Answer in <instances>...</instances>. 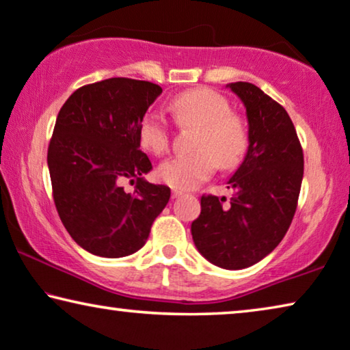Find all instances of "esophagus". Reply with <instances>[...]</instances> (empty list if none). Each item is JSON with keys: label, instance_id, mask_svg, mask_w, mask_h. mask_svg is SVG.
I'll list each match as a JSON object with an SVG mask.
<instances>
[{"label": "esophagus", "instance_id": "1", "mask_svg": "<svg viewBox=\"0 0 350 350\" xmlns=\"http://www.w3.org/2000/svg\"><path fill=\"white\" fill-rule=\"evenodd\" d=\"M182 195H184V191L182 190H173V198H179Z\"/></svg>", "mask_w": 350, "mask_h": 350}]
</instances>
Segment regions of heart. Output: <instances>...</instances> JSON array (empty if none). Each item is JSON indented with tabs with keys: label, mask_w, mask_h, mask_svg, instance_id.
Instances as JSON below:
<instances>
[{
	"label": "heart",
	"mask_w": 350,
	"mask_h": 350,
	"mask_svg": "<svg viewBox=\"0 0 350 350\" xmlns=\"http://www.w3.org/2000/svg\"><path fill=\"white\" fill-rule=\"evenodd\" d=\"M171 111L182 127H200L193 154H179L161 161L157 176L173 189L190 190L213 174L217 165L231 170L243 160L248 150V130L232 114L228 98L208 88H193L171 100ZM139 144L155 155L166 152L171 129L160 113H146L138 125Z\"/></svg>",
	"instance_id": "obj_1"
}]
</instances>
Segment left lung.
Masks as SVG:
<instances>
[{
    "mask_svg": "<svg viewBox=\"0 0 350 350\" xmlns=\"http://www.w3.org/2000/svg\"><path fill=\"white\" fill-rule=\"evenodd\" d=\"M243 102L248 150L228 180L234 195H202L191 223L198 252L221 269L239 270L272 253L294 218L304 179V150L286 109L247 81L229 83Z\"/></svg>",
    "mask_w": 350,
    "mask_h": 350,
    "instance_id": "left-lung-1",
    "label": "left lung"
}]
</instances>
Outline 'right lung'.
I'll use <instances>...</instances> for the list:
<instances>
[{"label":"right lung","mask_w":350,"mask_h":350,"mask_svg":"<svg viewBox=\"0 0 350 350\" xmlns=\"http://www.w3.org/2000/svg\"><path fill=\"white\" fill-rule=\"evenodd\" d=\"M160 94L155 83L108 78L78 88L56 118L46 155L55 206L70 237L96 256L138 252L170 201V187L144 180L152 163L138 139ZM124 180L135 184L132 193Z\"/></svg>","instance_id":"obj_1"}]
</instances>
